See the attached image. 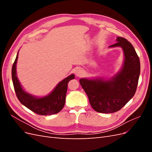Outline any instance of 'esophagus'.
Here are the masks:
<instances>
[{"instance_id":"1","label":"esophagus","mask_w":152,"mask_h":152,"mask_svg":"<svg viewBox=\"0 0 152 152\" xmlns=\"http://www.w3.org/2000/svg\"><path fill=\"white\" fill-rule=\"evenodd\" d=\"M75 75L77 77H82V75H84V71L83 70H82V69L80 68H79V69H77V70H75Z\"/></svg>"}]
</instances>
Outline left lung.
<instances>
[{
	"label": "left lung",
	"mask_w": 152,
	"mask_h": 152,
	"mask_svg": "<svg viewBox=\"0 0 152 152\" xmlns=\"http://www.w3.org/2000/svg\"><path fill=\"white\" fill-rule=\"evenodd\" d=\"M109 48L121 47L124 61L121 70L111 79H80V84L95 111L111 113L120 110L134 96L140 74V61L132 45L123 37Z\"/></svg>",
	"instance_id": "1"
}]
</instances>
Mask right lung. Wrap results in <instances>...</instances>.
Listing matches in <instances>:
<instances>
[{"label": "right lung", "mask_w": 152, "mask_h": 152, "mask_svg": "<svg viewBox=\"0 0 152 152\" xmlns=\"http://www.w3.org/2000/svg\"><path fill=\"white\" fill-rule=\"evenodd\" d=\"M18 53L12 67V79L18 99L22 104L40 115H50L59 112L65 103L68 83L74 79V74L69 75L59 82L54 90L48 96L37 98L23 90L16 76V63Z\"/></svg>", "instance_id": "obj_1"}]
</instances>
